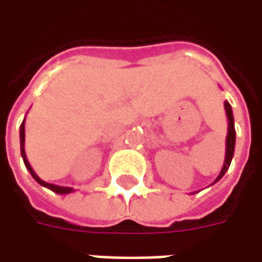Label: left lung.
<instances>
[{"instance_id":"1","label":"left lung","mask_w":262,"mask_h":262,"mask_svg":"<svg viewBox=\"0 0 262 262\" xmlns=\"http://www.w3.org/2000/svg\"><path fill=\"white\" fill-rule=\"evenodd\" d=\"M225 109H226V115H227V122H229V129H227V136H226V156H225V163H223V167H222V171L219 172L217 178L214 180V182L219 181L220 178L226 174V171L229 170L231 159H233V154H234V146H236L234 118H233V111H231L230 103L227 102V101L225 102Z\"/></svg>"}]
</instances>
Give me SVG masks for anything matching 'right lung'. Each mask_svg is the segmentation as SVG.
Segmentation results:
<instances>
[{"label":"right lung","mask_w":262,"mask_h":262,"mask_svg":"<svg viewBox=\"0 0 262 262\" xmlns=\"http://www.w3.org/2000/svg\"><path fill=\"white\" fill-rule=\"evenodd\" d=\"M19 139H20V156H22V159H24V163H25V167L28 168V171L31 172V176L33 177V180L36 182H39L42 187H46L49 189H52L53 192L60 193V195H66V193H71L74 189L70 187H59V185H54V184H49V182L43 181L42 178H39L37 174L33 171V168L29 164V161L26 159V153H25V119L24 122L20 123V129H19Z\"/></svg>","instance_id":"add662e5"}]
</instances>
